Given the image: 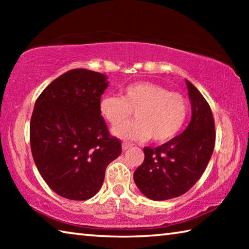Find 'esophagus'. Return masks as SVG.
<instances>
[{
    "mask_svg": "<svg viewBox=\"0 0 249 249\" xmlns=\"http://www.w3.org/2000/svg\"><path fill=\"white\" fill-rule=\"evenodd\" d=\"M134 144H132V142H122V148H123V150H126V149H128V148H130V147H132Z\"/></svg>",
    "mask_w": 249,
    "mask_h": 249,
    "instance_id": "34e87169",
    "label": "esophagus"
}]
</instances>
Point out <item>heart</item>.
<instances>
[{
  "label": "heart",
  "instance_id": "obj_1",
  "mask_svg": "<svg viewBox=\"0 0 249 249\" xmlns=\"http://www.w3.org/2000/svg\"><path fill=\"white\" fill-rule=\"evenodd\" d=\"M99 109L113 126L135 111V121L116 126L113 134L127 140L166 142L177 136L189 115V102L183 95L153 82H135L124 89V96L104 95Z\"/></svg>",
  "mask_w": 249,
  "mask_h": 249
}]
</instances>
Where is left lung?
<instances>
[{
	"instance_id": "1",
	"label": "left lung",
	"mask_w": 249,
	"mask_h": 249,
	"mask_svg": "<svg viewBox=\"0 0 249 249\" xmlns=\"http://www.w3.org/2000/svg\"><path fill=\"white\" fill-rule=\"evenodd\" d=\"M192 116L182 134L165 144L145 147V158L134 172L142 195L155 201L184 195L201 178L215 145V124L209 103L193 84L185 80Z\"/></svg>"
}]
</instances>
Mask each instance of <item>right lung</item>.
<instances>
[{"label": "right lung", "mask_w": 249, "mask_h": 249, "mask_svg": "<svg viewBox=\"0 0 249 249\" xmlns=\"http://www.w3.org/2000/svg\"><path fill=\"white\" fill-rule=\"evenodd\" d=\"M107 86V75L73 69L36 100L29 126L34 161L49 188L66 199L94 196L108 163L122 153L99 109Z\"/></svg>", "instance_id": "1"}]
</instances>
